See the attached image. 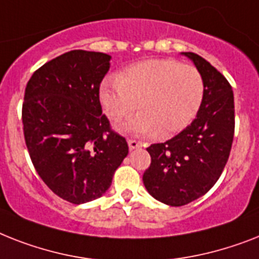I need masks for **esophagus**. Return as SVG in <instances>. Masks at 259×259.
Instances as JSON below:
<instances>
[{"label": "esophagus", "instance_id": "obj_1", "mask_svg": "<svg viewBox=\"0 0 259 259\" xmlns=\"http://www.w3.org/2000/svg\"><path fill=\"white\" fill-rule=\"evenodd\" d=\"M127 145H129L130 150H136V149L142 148V142H140V141H136V140H129L127 141Z\"/></svg>", "mask_w": 259, "mask_h": 259}]
</instances>
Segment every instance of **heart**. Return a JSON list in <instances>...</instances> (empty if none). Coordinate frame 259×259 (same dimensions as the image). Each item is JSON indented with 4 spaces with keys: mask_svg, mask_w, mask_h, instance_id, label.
<instances>
[{
    "mask_svg": "<svg viewBox=\"0 0 259 259\" xmlns=\"http://www.w3.org/2000/svg\"><path fill=\"white\" fill-rule=\"evenodd\" d=\"M205 93L202 75L194 66L171 58H151L126 68L117 78L101 82L100 102L113 121L137 108L141 111L118 129L137 136L170 137L195 118Z\"/></svg>",
    "mask_w": 259,
    "mask_h": 259,
    "instance_id": "heart-1",
    "label": "heart"
}]
</instances>
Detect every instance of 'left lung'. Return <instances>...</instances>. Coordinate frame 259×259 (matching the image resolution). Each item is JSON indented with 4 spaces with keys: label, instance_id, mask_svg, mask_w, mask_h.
Here are the masks:
<instances>
[{
    "label": "left lung",
    "instance_id": "obj_1",
    "mask_svg": "<svg viewBox=\"0 0 259 259\" xmlns=\"http://www.w3.org/2000/svg\"><path fill=\"white\" fill-rule=\"evenodd\" d=\"M181 54L202 75V104L186 129L146 149L151 163L142 177L149 194L170 206L193 202L213 188L228 162L234 137V96L228 79L198 54Z\"/></svg>",
    "mask_w": 259,
    "mask_h": 259
}]
</instances>
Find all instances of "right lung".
Listing matches in <instances>:
<instances>
[{"label":"right lung","instance_id":"1","mask_svg":"<svg viewBox=\"0 0 259 259\" xmlns=\"http://www.w3.org/2000/svg\"><path fill=\"white\" fill-rule=\"evenodd\" d=\"M110 60L71 50L35 70L25 90L22 122L31 162L54 194L74 205L104 195L129 153L98 97Z\"/></svg>","mask_w":259,"mask_h":259}]
</instances>
